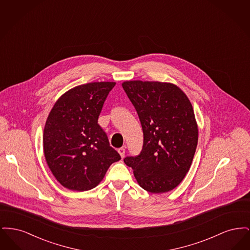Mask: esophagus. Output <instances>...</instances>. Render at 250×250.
<instances>
[{
  "label": "esophagus",
  "instance_id": "1",
  "mask_svg": "<svg viewBox=\"0 0 250 250\" xmlns=\"http://www.w3.org/2000/svg\"><path fill=\"white\" fill-rule=\"evenodd\" d=\"M118 153H119L120 155H121V157H122V158H124V157H125V149L124 147L119 148V149H118Z\"/></svg>",
  "mask_w": 250,
  "mask_h": 250
}]
</instances>
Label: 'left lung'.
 I'll list each match as a JSON object with an SVG mask.
<instances>
[{"instance_id": "left-lung-1", "label": "left lung", "mask_w": 250, "mask_h": 250, "mask_svg": "<svg viewBox=\"0 0 250 250\" xmlns=\"http://www.w3.org/2000/svg\"><path fill=\"white\" fill-rule=\"evenodd\" d=\"M122 86L143 131L141 154L124 161L144 190L156 194L172 190L189 170L198 144L190 100L169 83L126 81Z\"/></svg>"}]
</instances>
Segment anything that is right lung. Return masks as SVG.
<instances>
[{
  "instance_id": "right-lung-1",
  "label": "right lung",
  "mask_w": 250,
  "mask_h": 250,
  "mask_svg": "<svg viewBox=\"0 0 250 250\" xmlns=\"http://www.w3.org/2000/svg\"><path fill=\"white\" fill-rule=\"evenodd\" d=\"M115 84L101 82L76 86L61 95L48 114L43 134L44 155L52 174L65 188H94L109 166L121 159L97 124Z\"/></svg>"
}]
</instances>
